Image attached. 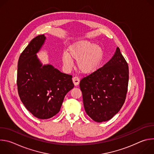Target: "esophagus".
Wrapping results in <instances>:
<instances>
[{
    "instance_id": "1",
    "label": "esophagus",
    "mask_w": 154,
    "mask_h": 154,
    "mask_svg": "<svg viewBox=\"0 0 154 154\" xmlns=\"http://www.w3.org/2000/svg\"><path fill=\"white\" fill-rule=\"evenodd\" d=\"M72 80H73V82H74V84L75 86H77L79 84V82H80V79L77 77V76H75L72 78Z\"/></svg>"
}]
</instances>
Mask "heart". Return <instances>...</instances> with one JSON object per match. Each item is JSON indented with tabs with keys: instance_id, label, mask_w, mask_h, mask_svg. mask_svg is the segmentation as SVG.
<instances>
[{
	"instance_id": "b5f03b06",
	"label": "heart",
	"mask_w": 154,
	"mask_h": 154,
	"mask_svg": "<svg viewBox=\"0 0 154 154\" xmlns=\"http://www.w3.org/2000/svg\"><path fill=\"white\" fill-rule=\"evenodd\" d=\"M103 57L102 49L88 41H79L71 45L68 53H63L62 61L66 68H71L74 59L77 61L79 70L84 74H91L99 68Z\"/></svg>"
}]
</instances>
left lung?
<instances>
[{
  "instance_id": "1",
  "label": "left lung",
  "mask_w": 154,
  "mask_h": 154,
  "mask_svg": "<svg viewBox=\"0 0 154 154\" xmlns=\"http://www.w3.org/2000/svg\"><path fill=\"white\" fill-rule=\"evenodd\" d=\"M128 66L118 47L112 58L80 82L86 114L96 122L112 119L124 103L128 83Z\"/></svg>"
}]
</instances>
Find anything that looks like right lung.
I'll list each match as a JSON object with an SVG mask.
<instances>
[{"label": "right lung", "instance_id": "add662e5", "mask_svg": "<svg viewBox=\"0 0 154 154\" xmlns=\"http://www.w3.org/2000/svg\"><path fill=\"white\" fill-rule=\"evenodd\" d=\"M45 35L33 38L21 53L17 63L19 97L27 110L41 119L51 118L61 108L64 96L74 85L72 76L52 65L42 66L36 54L45 42Z\"/></svg>", "mask_w": 154, "mask_h": 154}]
</instances>
